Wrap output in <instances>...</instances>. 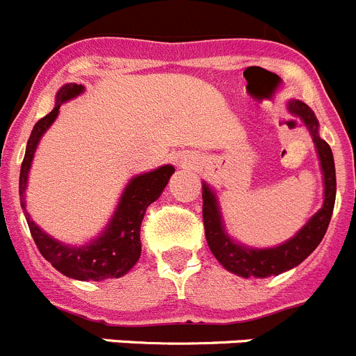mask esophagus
I'll list each match as a JSON object with an SVG mask.
<instances>
[{
  "label": "esophagus",
  "mask_w": 356,
  "mask_h": 356,
  "mask_svg": "<svg viewBox=\"0 0 356 356\" xmlns=\"http://www.w3.org/2000/svg\"><path fill=\"white\" fill-rule=\"evenodd\" d=\"M178 162L184 165V168H194V163H197L196 160V155H191V153H184V155L180 156V160Z\"/></svg>",
  "instance_id": "1"
}]
</instances>
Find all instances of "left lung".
<instances>
[{"mask_svg":"<svg viewBox=\"0 0 356 356\" xmlns=\"http://www.w3.org/2000/svg\"><path fill=\"white\" fill-rule=\"evenodd\" d=\"M287 110L289 114L301 119L312 137L317 159H319L323 185H325L323 207L291 238L273 248H251L235 241L226 229L217 193L213 191V187L203 181V222H205L209 248L217 262L221 264L226 271L234 273L241 278L278 276L300 266L308 254L319 246V242L323 241L326 229H328L330 219H332L335 194H337L332 147L319 137V121L307 103L300 102V99H289Z\"/></svg>","mask_w":356,"mask_h":356,"instance_id":"left-lung-1","label":"left lung"}]
</instances>
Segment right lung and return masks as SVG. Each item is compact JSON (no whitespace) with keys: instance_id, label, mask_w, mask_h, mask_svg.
<instances>
[{"instance_id":"obj_1","label":"right lung","mask_w":356,"mask_h":356,"mask_svg":"<svg viewBox=\"0 0 356 356\" xmlns=\"http://www.w3.org/2000/svg\"><path fill=\"white\" fill-rule=\"evenodd\" d=\"M85 92L83 85L65 83L56 90L55 106L46 118L37 121L28 139L24 159L19 175V197L24 210L30 234L39 248L40 254L48 260L56 271L80 282H103L108 278H121L137 264L140 257V222L144 219L147 207L160 197L169 178L175 172L171 163L160 165L153 171L143 172L127 184L122 188L114 213L108 219L105 228L89 242L81 246H72L46 234L35 225L26 210V187L30 178V169L40 139L49 130L55 119L60 114V105L71 102Z\"/></svg>"}]
</instances>
